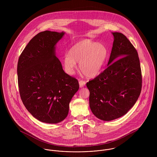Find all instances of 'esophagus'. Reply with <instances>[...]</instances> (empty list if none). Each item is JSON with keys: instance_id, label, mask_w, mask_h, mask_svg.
Segmentation results:
<instances>
[{"instance_id": "34e87169", "label": "esophagus", "mask_w": 157, "mask_h": 157, "mask_svg": "<svg viewBox=\"0 0 157 157\" xmlns=\"http://www.w3.org/2000/svg\"><path fill=\"white\" fill-rule=\"evenodd\" d=\"M78 83H79L80 88H83V87H84L85 85V84H86L85 82H84V81H83V80H79Z\"/></svg>"}]
</instances>
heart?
Here are the masks:
<instances>
[{
  "label": "heart",
  "instance_id": "b5f03b06",
  "mask_svg": "<svg viewBox=\"0 0 157 157\" xmlns=\"http://www.w3.org/2000/svg\"><path fill=\"white\" fill-rule=\"evenodd\" d=\"M108 57L106 45L90 39H83L73 45L63 59L65 72L69 75L74 73L77 62L78 67L87 77L94 78L101 71Z\"/></svg>",
  "mask_w": 157,
  "mask_h": 157
}]
</instances>
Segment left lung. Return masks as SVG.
<instances>
[{"label":"left lung","instance_id":"obj_1","mask_svg":"<svg viewBox=\"0 0 157 157\" xmlns=\"http://www.w3.org/2000/svg\"><path fill=\"white\" fill-rule=\"evenodd\" d=\"M113 42L108 67L86 83L93 114L103 121L118 118L134 106L141 90L138 55L122 33H112Z\"/></svg>","mask_w":157,"mask_h":157}]
</instances>
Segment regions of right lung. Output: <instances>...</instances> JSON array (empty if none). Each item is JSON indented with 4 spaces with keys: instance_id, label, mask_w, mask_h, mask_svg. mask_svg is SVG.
Segmentation results:
<instances>
[{
    "instance_id": "add662e5",
    "label": "right lung",
    "mask_w": 157,
    "mask_h": 157,
    "mask_svg": "<svg viewBox=\"0 0 157 157\" xmlns=\"http://www.w3.org/2000/svg\"><path fill=\"white\" fill-rule=\"evenodd\" d=\"M65 33L45 31L26 46L17 63L19 92L25 108L39 121L50 124L67 117L69 103L79 88L56 56V45Z\"/></svg>"
}]
</instances>
